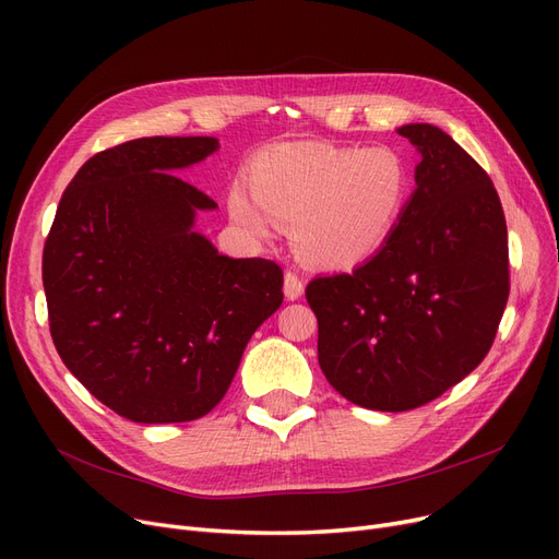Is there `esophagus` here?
I'll use <instances>...</instances> for the list:
<instances>
[{
	"label": "esophagus",
	"mask_w": 559,
	"mask_h": 559,
	"mask_svg": "<svg viewBox=\"0 0 559 559\" xmlns=\"http://www.w3.org/2000/svg\"><path fill=\"white\" fill-rule=\"evenodd\" d=\"M302 292H306V284H302L300 275L294 273V270H286L284 275V294L289 300H298L302 296Z\"/></svg>",
	"instance_id": "34e87169"
}]
</instances>
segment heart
Returning a JSON list of instances; mask_svg holds the SVG:
<instances>
[{"label": "heart", "instance_id": "b5f03b06", "mask_svg": "<svg viewBox=\"0 0 559 559\" xmlns=\"http://www.w3.org/2000/svg\"><path fill=\"white\" fill-rule=\"evenodd\" d=\"M259 205L292 224L296 251L312 265L347 267L368 259L389 238L408 200V170L392 148H345L321 142L267 148L249 165ZM230 212L257 235L267 216L240 189Z\"/></svg>", "mask_w": 559, "mask_h": 559}]
</instances>
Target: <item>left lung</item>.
Instances as JSON below:
<instances>
[{
	"instance_id": "8db88e82",
	"label": "left lung",
	"mask_w": 559,
	"mask_h": 559,
	"mask_svg": "<svg viewBox=\"0 0 559 559\" xmlns=\"http://www.w3.org/2000/svg\"><path fill=\"white\" fill-rule=\"evenodd\" d=\"M417 189L376 257L314 277L319 366L337 394L403 413L448 392L495 343L509 300V233L492 179L450 134L399 128Z\"/></svg>"
}]
</instances>
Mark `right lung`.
<instances>
[{"instance_id": "right-lung-1", "label": "right lung", "mask_w": 559, "mask_h": 559, "mask_svg": "<svg viewBox=\"0 0 559 559\" xmlns=\"http://www.w3.org/2000/svg\"><path fill=\"white\" fill-rule=\"evenodd\" d=\"M216 148L214 138H140L99 151L64 189L44 245L60 359L142 425L207 415L284 298L275 261L222 257L193 230L216 202L175 170Z\"/></svg>"}]
</instances>
